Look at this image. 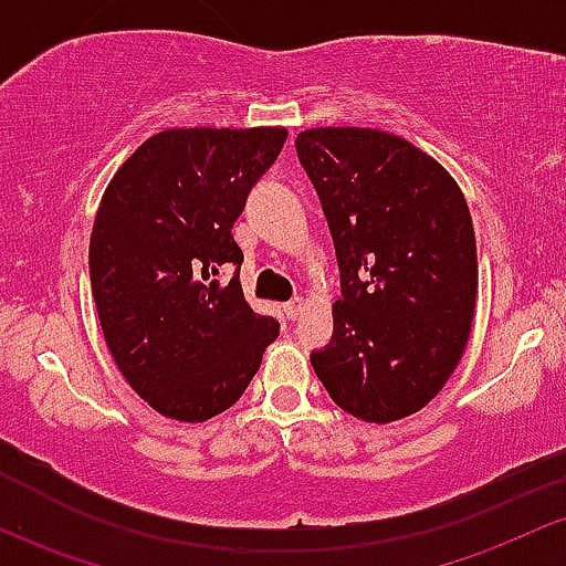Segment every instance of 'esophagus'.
Segmentation results:
<instances>
[{
  "label": "esophagus",
  "instance_id": "34e87169",
  "mask_svg": "<svg viewBox=\"0 0 566 566\" xmlns=\"http://www.w3.org/2000/svg\"><path fill=\"white\" fill-rule=\"evenodd\" d=\"M304 307H307V304H304V298H291L289 304H283V312H285V317H289V321H298Z\"/></svg>",
  "mask_w": 566,
  "mask_h": 566
}]
</instances>
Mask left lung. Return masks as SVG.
<instances>
[{
  "mask_svg": "<svg viewBox=\"0 0 566 566\" xmlns=\"http://www.w3.org/2000/svg\"><path fill=\"white\" fill-rule=\"evenodd\" d=\"M296 153L334 235L342 298L312 368L338 408L400 421L437 397L467 349L476 241L450 171L365 126L298 132Z\"/></svg>",
  "mask_w": 566,
  "mask_h": 566,
  "instance_id": "obj_1",
  "label": "left lung"
}]
</instances>
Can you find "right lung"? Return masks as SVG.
<instances>
[{
  "label": "right lung",
  "mask_w": 566,
  "mask_h": 566,
  "mask_svg": "<svg viewBox=\"0 0 566 566\" xmlns=\"http://www.w3.org/2000/svg\"><path fill=\"white\" fill-rule=\"evenodd\" d=\"M289 129H164L118 166L90 238L92 296L113 360L156 413L201 423L232 408L281 325L245 302L232 224Z\"/></svg>",
  "instance_id": "right-lung-1"
}]
</instances>
